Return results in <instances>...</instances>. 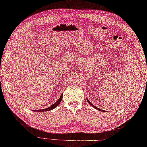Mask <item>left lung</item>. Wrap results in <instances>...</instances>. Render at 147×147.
Here are the masks:
<instances>
[{"instance_id": "obj_1", "label": "left lung", "mask_w": 147, "mask_h": 147, "mask_svg": "<svg viewBox=\"0 0 147 147\" xmlns=\"http://www.w3.org/2000/svg\"><path fill=\"white\" fill-rule=\"evenodd\" d=\"M88 103H90V104L91 105H92V106L93 107H94V108H96V109H97L98 110H99V111H104V110H102V109H99V108H98V107H96V106H94V105H92V103H90V102H89V101H88Z\"/></svg>"}]
</instances>
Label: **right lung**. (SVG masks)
<instances>
[{"instance_id":"add662e5","label":"right lung","mask_w":147,"mask_h":147,"mask_svg":"<svg viewBox=\"0 0 147 147\" xmlns=\"http://www.w3.org/2000/svg\"><path fill=\"white\" fill-rule=\"evenodd\" d=\"M62 99V94H61V97H60L59 99L55 103H53V104L52 105H51L50 107L46 108V109H40V110H33V111H38V112H39V111H48L53 109H55V107H57V105H59V103H61Z\"/></svg>"}]
</instances>
